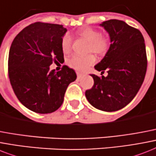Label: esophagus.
Masks as SVG:
<instances>
[{"instance_id":"obj_1","label":"esophagus","mask_w":156,"mask_h":156,"mask_svg":"<svg viewBox=\"0 0 156 156\" xmlns=\"http://www.w3.org/2000/svg\"><path fill=\"white\" fill-rule=\"evenodd\" d=\"M77 76H78V79H81V78H83V77H84V74H81V73H78V72H77Z\"/></svg>"}]
</instances>
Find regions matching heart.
Masks as SVG:
<instances>
[{"mask_svg":"<svg viewBox=\"0 0 156 156\" xmlns=\"http://www.w3.org/2000/svg\"><path fill=\"white\" fill-rule=\"evenodd\" d=\"M79 34L90 43L89 50L96 54H103L107 52L109 46V42L106 37L101 36V33L96 29L91 27L83 28L79 30ZM71 35L69 34H66L62 39V51L67 54L71 50L72 45ZM95 62V58L93 55L88 56H80L74 55L68 61L69 65L74 69L84 71L90 66H92Z\"/></svg>","mask_w":156,"mask_h":156,"instance_id":"1","label":"heart"}]
</instances>
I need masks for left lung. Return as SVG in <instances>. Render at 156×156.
<instances>
[{"mask_svg": "<svg viewBox=\"0 0 156 156\" xmlns=\"http://www.w3.org/2000/svg\"><path fill=\"white\" fill-rule=\"evenodd\" d=\"M99 25L109 34L111 45L94 68L107 69L108 75L90 74L94 86L85 94L94 107L112 112L126 107L140 90L147 71L146 47L140 30L124 21L111 19Z\"/></svg>", "mask_w": 156, "mask_h": 156, "instance_id": "left-lung-1", "label": "left lung"}]
</instances>
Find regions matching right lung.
<instances>
[{"label": "right lung", "mask_w": 156, "mask_h": 156, "mask_svg": "<svg viewBox=\"0 0 156 156\" xmlns=\"http://www.w3.org/2000/svg\"><path fill=\"white\" fill-rule=\"evenodd\" d=\"M66 29L56 24L36 22L21 30L9 54V77L18 100L30 111L49 114L62 106L67 87L77 78L73 69L50 70L64 59L62 39Z\"/></svg>", "instance_id": "right-lung-1"}]
</instances>
